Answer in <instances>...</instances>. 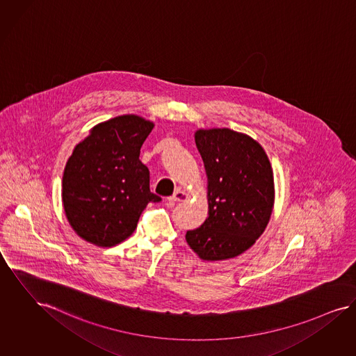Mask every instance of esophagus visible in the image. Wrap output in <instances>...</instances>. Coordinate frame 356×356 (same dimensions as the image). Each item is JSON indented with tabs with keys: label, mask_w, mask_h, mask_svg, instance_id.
Listing matches in <instances>:
<instances>
[{
	"label": "esophagus",
	"mask_w": 356,
	"mask_h": 356,
	"mask_svg": "<svg viewBox=\"0 0 356 356\" xmlns=\"http://www.w3.org/2000/svg\"><path fill=\"white\" fill-rule=\"evenodd\" d=\"M187 199V194L182 191V190H177L174 194H172V197H170V200H174V202H184Z\"/></svg>",
	"instance_id": "esophagus-1"
}]
</instances>
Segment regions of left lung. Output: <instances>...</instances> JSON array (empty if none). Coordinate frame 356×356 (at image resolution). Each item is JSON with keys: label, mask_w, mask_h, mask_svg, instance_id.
<instances>
[{"label": "left lung", "mask_w": 356, "mask_h": 356, "mask_svg": "<svg viewBox=\"0 0 356 356\" xmlns=\"http://www.w3.org/2000/svg\"><path fill=\"white\" fill-rule=\"evenodd\" d=\"M195 144L207 174L209 216L187 231L186 241L203 260L236 257L261 236L270 219V162L257 141L227 128L199 129Z\"/></svg>", "instance_id": "obj_1"}]
</instances>
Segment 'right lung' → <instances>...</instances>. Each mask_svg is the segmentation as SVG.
<instances>
[{
    "instance_id": "1",
    "label": "right lung",
    "mask_w": 356,
    "mask_h": 356,
    "mask_svg": "<svg viewBox=\"0 0 356 356\" xmlns=\"http://www.w3.org/2000/svg\"><path fill=\"white\" fill-rule=\"evenodd\" d=\"M154 124L125 115L97 124L75 146L63 172L62 200L68 223L88 243L113 247L131 236L149 202V169L140 149Z\"/></svg>"
}]
</instances>
